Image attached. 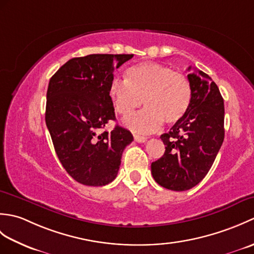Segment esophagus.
<instances>
[{
    "label": "esophagus",
    "instance_id": "1",
    "mask_svg": "<svg viewBox=\"0 0 254 254\" xmlns=\"http://www.w3.org/2000/svg\"><path fill=\"white\" fill-rule=\"evenodd\" d=\"M146 137L145 136H141V135H136V134H134V141L137 142V143H144L146 142Z\"/></svg>",
    "mask_w": 254,
    "mask_h": 254
}]
</instances>
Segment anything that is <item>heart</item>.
<instances>
[{
    "label": "heart",
    "mask_w": 254,
    "mask_h": 254,
    "mask_svg": "<svg viewBox=\"0 0 254 254\" xmlns=\"http://www.w3.org/2000/svg\"><path fill=\"white\" fill-rule=\"evenodd\" d=\"M109 93L116 111L127 117L141 107H147L126 120L137 132H153L161 123L175 124L185 117L191 104V88L182 74L154 62H143L127 71V79L115 78Z\"/></svg>",
    "instance_id": "heart-1"
}]
</instances>
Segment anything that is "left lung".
<instances>
[{"label":"left lung","instance_id":"1","mask_svg":"<svg viewBox=\"0 0 254 254\" xmlns=\"http://www.w3.org/2000/svg\"><path fill=\"white\" fill-rule=\"evenodd\" d=\"M191 104L180 121L160 136L163 157L152 163L159 186L172 191L195 187L207 175L224 142V99L207 74L189 66Z\"/></svg>","mask_w":254,"mask_h":254}]
</instances>
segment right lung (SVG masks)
<instances>
[{"label":"right lung","mask_w":254,"mask_h":254,"mask_svg":"<svg viewBox=\"0 0 254 254\" xmlns=\"http://www.w3.org/2000/svg\"><path fill=\"white\" fill-rule=\"evenodd\" d=\"M133 55H89L68 60L50 78L46 123L63 168L84 186L116 179L124 148L133 141L122 127L100 133L116 120L109 88L113 71Z\"/></svg>","instance_id":"1"}]
</instances>
